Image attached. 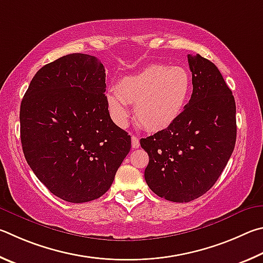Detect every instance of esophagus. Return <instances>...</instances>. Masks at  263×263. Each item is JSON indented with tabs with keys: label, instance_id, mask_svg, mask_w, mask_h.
Listing matches in <instances>:
<instances>
[{
	"label": "esophagus",
	"instance_id": "34e87169",
	"mask_svg": "<svg viewBox=\"0 0 263 263\" xmlns=\"http://www.w3.org/2000/svg\"><path fill=\"white\" fill-rule=\"evenodd\" d=\"M132 146H133V148H134V149L140 148V140H139V137L132 136Z\"/></svg>",
	"mask_w": 263,
	"mask_h": 263
}]
</instances>
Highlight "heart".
Wrapping results in <instances>:
<instances>
[{"mask_svg": "<svg viewBox=\"0 0 263 263\" xmlns=\"http://www.w3.org/2000/svg\"><path fill=\"white\" fill-rule=\"evenodd\" d=\"M192 76L186 68L156 63L124 76L117 92L107 95L113 121L124 126L128 121L127 104H134L135 118L151 132L166 129L177 121L192 93Z\"/></svg>", "mask_w": 263, "mask_h": 263, "instance_id": "obj_1", "label": "heart"}]
</instances>
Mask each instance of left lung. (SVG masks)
Here are the masks:
<instances>
[{
    "label": "left lung",
    "instance_id": "obj_1",
    "mask_svg": "<svg viewBox=\"0 0 263 263\" xmlns=\"http://www.w3.org/2000/svg\"><path fill=\"white\" fill-rule=\"evenodd\" d=\"M193 93L172 126L141 140L149 155L145 181L155 194L190 202L217 181L237 137L236 101L215 64L188 54Z\"/></svg>",
    "mask_w": 263,
    "mask_h": 263
}]
</instances>
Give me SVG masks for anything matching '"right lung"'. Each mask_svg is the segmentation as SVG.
<instances>
[{
  "label": "right lung",
  "mask_w": 263,
  "mask_h": 263,
  "mask_svg": "<svg viewBox=\"0 0 263 263\" xmlns=\"http://www.w3.org/2000/svg\"><path fill=\"white\" fill-rule=\"evenodd\" d=\"M105 78L97 58L64 55L38 70L21 104L27 164L50 193L71 203L104 195L130 151V136L109 117Z\"/></svg>",
  "instance_id": "add662e5"
}]
</instances>
